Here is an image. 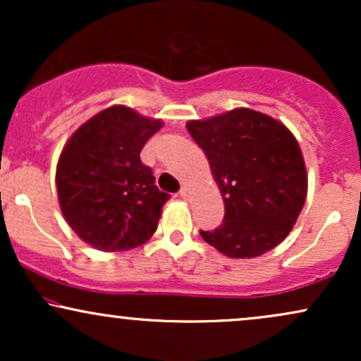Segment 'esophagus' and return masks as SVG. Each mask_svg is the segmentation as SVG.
<instances>
[{
  "mask_svg": "<svg viewBox=\"0 0 361 361\" xmlns=\"http://www.w3.org/2000/svg\"><path fill=\"white\" fill-rule=\"evenodd\" d=\"M180 197L181 198H188L190 197V188H188V186H183V188L180 190Z\"/></svg>",
  "mask_w": 361,
  "mask_h": 361,
  "instance_id": "1",
  "label": "esophagus"
}]
</instances>
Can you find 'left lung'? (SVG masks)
Here are the masks:
<instances>
[{"label": "left lung", "instance_id": "8db88e82", "mask_svg": "<svg viewBox=\"0 0 361 361\" xmlns=\"http://www.w3.org/2000/svg\"><path fill=\"white\" fill-rule=\"evenodd\" d=\"M186 128L209 159L224 198V222L202 238L222 255L250 259L271 251L293 229L307 197L300 146L276 118L234 109Z\"/></svg>", "mask_w": 361, "mask_h": 361}]
</instances>
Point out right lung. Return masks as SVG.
<instances>
[{
	"label": "right lung",
	"instance_id": "right-lung-1",
	"mask_svg": "<svg viewBox=\"0 0 361 361\" xmlns=\"http://www.w3.org/2000/svg\"><path fill=\"white\" fill-rule=\"evenodd\" d=\"M126 105L98 111L69 137L56 169L57 198L66 222L100 251H126L156 233L169 195L154 185L140 151L159 128Z\"/></svg>",
	"mask_w": 361,
	"mask_h": 361
}]
</instances>
